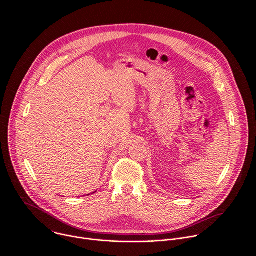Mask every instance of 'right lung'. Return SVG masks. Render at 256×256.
<instances>
[{"instance_id":"right-lung-1","label":"right lung","mask_w":256,"mask_h":256,"mask_svg":"<svg viewBox=\"0 0 256 256\" xmlns=\"http://www.w3.org/2000/svg\"><path fill=\"white\" fill-rule=\"evenodd\" d=\"M93 194H94V192H93Z\"/></svg>"}]
</instances>
